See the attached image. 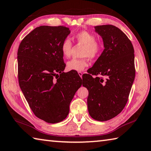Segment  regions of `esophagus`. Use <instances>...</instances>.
I'll return each instance as SVG.
<instances>
[{
    "label": "esophagus",
    "mask_w": 151,
    "mask_h": 151,
    "mask_svg": "<svg viewBox=\"0 0 151 151\" xmlns=\"http://www.w3.org/2000/svg\"><path fill=\"white\" fill-rule=\"evenodd\" d=\"M83 73L82 72V71H78V74H79V76H80L81 78L82 77V75H83Z\"/></svg>",
    "instance_id": "1"
}]
</instances>
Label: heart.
I'll return each mask as SVG.
<instances>
[{
  "instance_id": "heart-1",
  "label": "heart",
  "mask_w": 151,
  "mask_h": 151,
  "mask_svg": "<svg viewBox=\"0 0 151 151\" xmlns=\"http://www.w3.org/2000/svg\"><path fill=\"white\" fill-rule=\"evenodd\" d=\"M74 39L78 43L84 45L82 53V59H72L67 63V69L70 71H82L88 66V57L90 59H96L101 55L104 46L101 43L96 41V37L93 34L88 31H81L73 36ZM72 43L70 38L63 40L61 44V50L65 58L71 55Z\"/></svg>"
}]
</instances>
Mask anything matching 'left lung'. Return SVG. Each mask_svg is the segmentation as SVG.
Segmentation results:
<instances>
[{"label": "left lung", "instance_id": "8db88e82", "mask_svg": "<svg viewBox=\"0 0 151 151\" xmlns=\"http://www.w3.org/2000/svg\"><path fill=\"white\" fill-rule=\"evenodd\" d=\"M95 30L105 49L88 70L83 86L89 91V115L105 121L119 114L128 101L135 77L134 48L126 34L115 26H97Z\"/></svg>", "mask_w": 151, "mask_h": 151}]
</instances>
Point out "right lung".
<instances>
[{"label": "right lung", "instance_id": "1", "mask_svg": "<svg viewBox=\"0 0 151 151\" xmlns=\"http://www.w3.org/2000/svg\"><path fill=\"white\" fill-rule=\"evenodd\" d=\"M70 33L63 26H41L26 36L18 47L20 88L34 115L49 123L67 117L71 100L82 84L80 76L63 72L61 44Z\"/></svg>", "mask_w": 151, "mask_h": 151}]
</instances>
